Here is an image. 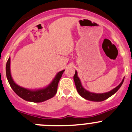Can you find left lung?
<instances>
[{
	"label": "left lung",
	"instance_id": "1",
	"mask_svg": "<svg viewBox=\"0 0 132 132\" xmlns=\"http://www.w3.org/2000/svg\"><path fill=\"white\" fill-rule=\"evenodd\" d=\"M73 80L74 82H75L77 91L79 94L82 97H83V98L86 99V100L91 101L101 102L103 101L106 100V99H107L108 98H109L110 97L113 95L114 93H116V92L118 91V89L121 88L122 83H123L124 80H125V77L123 78V79L122 80L121 82L120 83L117 87H116V88H113L112 90L109 91V92L102 93H97L90 92H89V91L86 90L85 88H83L80 79H79V77H78L77 71H75V73L73 76Z\"/></svg>",
	"mask_w": 132,
	"mask_h": 132
}]
</instances>
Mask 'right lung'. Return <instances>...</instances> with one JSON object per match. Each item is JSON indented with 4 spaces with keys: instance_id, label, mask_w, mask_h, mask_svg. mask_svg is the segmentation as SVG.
Segmentation results:
<instances>
[{
    "instance_id": "right-lung-1",
    "label": "right lung",
    "mask_w": 132,
    "mask_h": 132,
    "mask_svg": "<svg viewBox=\"0 0 132 132\" xmlns=\"http://www.w3.org/2000/svg\"><path fill=\"white\" fill-rule=\"evenodd\" d=\"M10 57H9L6 66V73L7 80L10 86L17 95L24 100L33 103H42L54 97L57 91L59 82L62 77L64 70L59 71L56 74L54 79L47 86L40 89H30L20 86L15 82L11 74L10 69Z\"/></svg>"
}]
</instances>
